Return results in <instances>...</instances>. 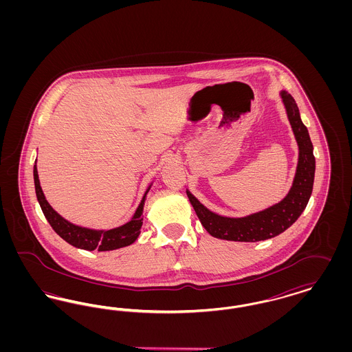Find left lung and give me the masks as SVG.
I'll return each mask as SVG.
<instances>
[{
  "label": "left lung",
  "instance_id": "1",
  "mask_svg": "<svg viewBox=\"0 0 352 352\" xmlns=\"http://www.w3.org/2000/svg\"><path fill=\"white\" fill-rule=\"evenodd\" d=\"M281 96L284 99L289 121L300 146L298 166L293 187L290 188L284 201L245 218L219 217L208 211L201 201L187 191V197L203 227L214 237L232 241H261L272 239L287 230L301 217L303 210L307 206V201L313 191L316 173V157L313 154V144L307 128L301 121L296 101L286 92H283Z\"/></svg>",
  "mask_w": 352,
  "mask_h": 352
}]
</instances>
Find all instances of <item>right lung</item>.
<instances>
[{"label": "right lung", "instance_id": "obj_1", "mask_svg": "<svg viewBox=\"0 0 352 352\" xmlns=\"http://www.w3.org/2000/svg\"><path fill=\"white\" fill-rule=\"evenodd\" d=\"M34 184H35V194L36 199L41 204V208L50 223L52 230L59 234L63 240H66L68 244L85 250V251H113L118 248H122L126 245H131L138 237L141 226H142V210H144V201L145 198L138 206L135 214L131 221L126 224L113 228L109 231H95L88 230L83 227H78L71 224L67 220L62 218L59 214H56L50 204L46 201L43 191L41 188L39 179H38V171L34 166Z\"/></svg>", "mask_w": 352, "mask_h": 352}]
</instances>
